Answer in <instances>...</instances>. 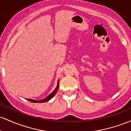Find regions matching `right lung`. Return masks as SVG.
Returning <instances> with one entry per match:
<instances>
[{"instance_id": "1", "label": "right lung", "mask_w": 131, "mask_h": 131, "mask_svg": "<svg viewBox=\"0 0 131 131\" xmlns=\"http://www.w3.org/2000/svg\"><path fill=\"white\" fill-rule=\"evenodd\" d=\"M58 88H59V81H58V83H57V88H55V89L45 99H42V100H39V101H37V100H33V99H26V100L31 102H32V103H43V102H46L49 101V100H50L52 97H53L54 96H55V95L56 94L57 91H58Z\"/></svg>"}]
</instances>
